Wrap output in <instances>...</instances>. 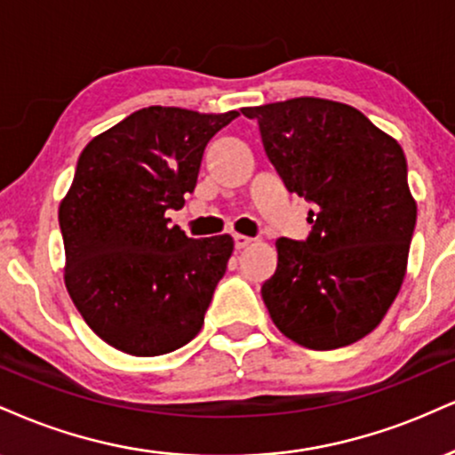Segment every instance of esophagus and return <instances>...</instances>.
I'll use <instances>...</instances> for the list:
<instances>
[{"label":"esophagus","mask_w":455,"mask_h":455,"mask_svg":"<svg viewBox=\"0 0 455 455\" xmlns=\"http://www.w3.org/2000/svg\"><path fill=\"white\" fill-rule=\"evenodd\" d=\"M235 248L237 250H243V248H248V245L254 242V239L251 237H248V235H235Z\"/></svg>","instance_id":"34e87169"}]
</instances>
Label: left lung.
Listing matches in <instances>:
<instances>
[{
  "mask_svg": "<svg viewBox=\"0 0 455 455\" xmlns=\"http://www.w3.org/2000/svg\"><path fill=\"white\" fill-rule=\"evenodd\" d=\"M288 193L305 196L307 239L280 237L260 292L299 346L337 349L369 335L401 290L418 207L396 140L346 103L299 97L243 108Z\"/></svg>",
  "mask_w": 455,
  "mask_h": 455,
  "instance_id": "left-lung-1",
  "label": "left lung"
}]
</instances>
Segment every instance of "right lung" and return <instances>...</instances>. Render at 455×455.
Here are the masks:
<instances>
[{
    "label": "right lung",
    "instance_id": "1",
    "mask_svg": "<svg viewBox=\"0 0 455 455\" xmlns=\"http://www.w3.org/2000/svg\"><path fill=\"white\" fill-rule=\"evenodd\" d=\"M237 116L150 106L82 150L59 207L65 286L108 346L161 355L204 326L233 239L186 237L165 212L184 205L207 141Z\"/></svg>",
    "mask_w": 455,
    "mask_h": 455
}]
</instances>
